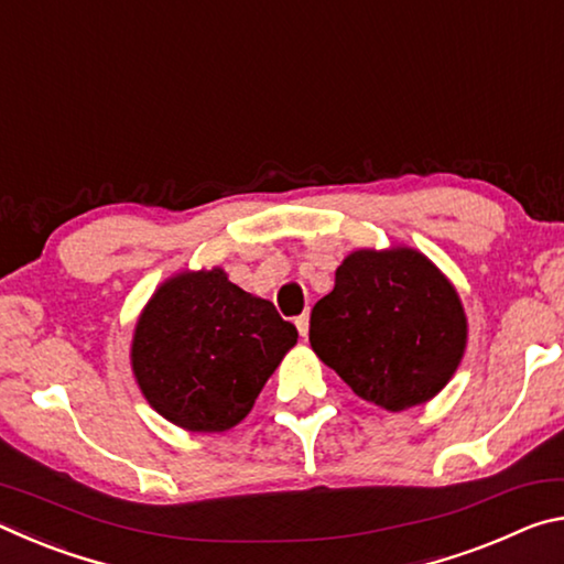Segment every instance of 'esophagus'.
I'll use <instances>...</instances> for the list:
<instances>
[{
	"label": "esophagus",
	"mask_w": 564,
	"mask_h": 564,
	"mask_svg": "<svg viewBox=\"0 0 564 564\" xmlns=\"http://www.w3.org/2000/svg\"><path fill=\"white\" fill-rule=\"evenodd\" d=\"M295 328H299V333H301L303 338L308 336V313H301V316L295 318Z\"/></svg>",
	"instance_id": "1"
}]
</instances>
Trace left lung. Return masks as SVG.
Segmentation results:
<instances>
[{
    "instance_id": "8db88e82",
    "label": "left lung",
    "mask_w": 564,
    "mask_h": 564,
    "mask_svg": "<svg viewBox=\"0 0 564 564\" xmlns=\"http://www.w3.org/2000/svg\"><path fill=\"white\" fill-rule=\"evenodd\" d=\"M308 338L352 393L398 413L447 386L467 318L453 283L415 248H360L313 305Z\"/></svg>"
}]
</instances>
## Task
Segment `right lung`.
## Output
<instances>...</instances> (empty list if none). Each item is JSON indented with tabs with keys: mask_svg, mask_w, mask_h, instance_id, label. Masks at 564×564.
Masks as SVG:
<instances>
[{
	"mask_svg": "<svg viewBox=\"0 0 564 564\" xmlns=\"http://www.w3.org/2000/svg\"><path fill=\"white\" fill-rule=\"evenodd\" d=\"M299 330L221 269L184 271L151 295L131 368L156 413L191 433H224L251 413Z\"/></svg>",
	"mask_w": 564,
	"mask_h": 564,
	"instance_id": "add662e5",
	"label": "right lung"
}]
</instances>
